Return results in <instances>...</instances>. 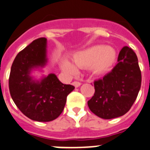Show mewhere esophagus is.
<instances>
[{
	"mask_svg": "<svg viewBox=\"0 0 150 150\" xmlns=\"http://www.w3.org/2000/svg\"><path fill=\"white\" fill-rule=\"evenodd\" d=\"M73 85H74L76 88H77V87H79V86L81 85V83L77 82V81H74V82H73Z\"/></svg>",
	"mask_w": 150,
	"mask_h": 150,
	"instance_id": "obj_1",
	"label": "esophagus"
}]
</instances>
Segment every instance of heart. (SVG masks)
Segmentation results:
<instances>
[{
    "label": "heart",
    "mask_w": 150,
    "mask_h": 150,
    "mask_svg": "<svg viewBox=\"0 0 150 150\" xmlns=\"http://www.w3.org/2000/svg\"><path fill=\"white\" fill-rule=\"evenodd\" d=\"M114 48L105 45H94L77 52L73 57L74 65L68 60H62L61 69L68 74H76V67L90 68L95 75H102L110 70L117 61Z\"/></svg>",
    "instance_id": "1"
}]
</instances>
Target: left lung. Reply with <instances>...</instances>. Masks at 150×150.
<instances>
[{"label":"left lung","mask_w":150,"mask_h":150,"mask_svg":"<svg viewBox=\"0 0 150 150\" xmlns=\"http://www.w3.org/2000/svg\"><path fill=\"white\" fill-rule=\"evenodd\" d=\"M141 79L137 54L125 46L112 71L94 82L95 93L87 102L89 108L97 117L105 120L123 116L138 96Z\"/></svg>","instance_id":"8db88e82"}]
</instances>
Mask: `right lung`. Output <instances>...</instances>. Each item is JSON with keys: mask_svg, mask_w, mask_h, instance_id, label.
Returning <instances> with one entry per match:
<instances>
[{"mask_svg": "<svg viewBox=\"0 0 150 150\" xmlns=\"http://www.w3.org/2000/svg\"><path fill=\"white\" fill-rule=\"evenodd\" d=\"M48 61L47 39L38 38L18 53L9 77L11 98L17 108L32 120L50 122L63 112L67 96L74 86L60 82L54 74L37 79L34 70L42 71Z\"/></svg>", "mask_w": 150, "mask_h": 150, "instance_id": "1", "label": "right lung"}]
</instances>
